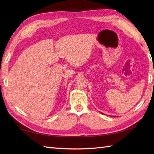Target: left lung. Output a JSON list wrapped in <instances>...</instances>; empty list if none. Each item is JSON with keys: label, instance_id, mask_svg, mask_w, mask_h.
<instances>
[{"label": "left lung", "instance_id": "obj_1", "mask_svg": "<svg viewBox=\"0 0 154 154\" xmlns=\"http://www.w3.org/2000/svg\"><path fill=\"white\" fill-rule=\"evenodd\" d=\"M101 114H103V113H102V112H101Z\"/></svg>", "mask_w": 154, "mask_h": 154}]
</instances>
